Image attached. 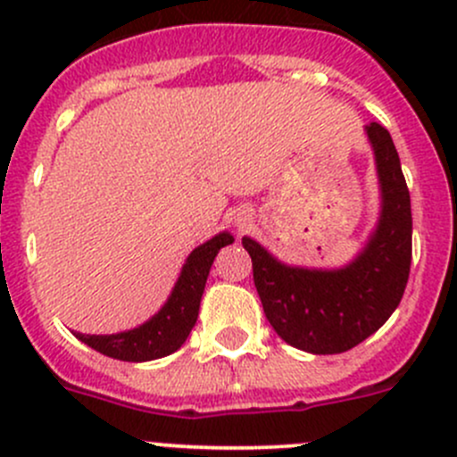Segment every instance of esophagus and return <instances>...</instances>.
<instances>
[{
	"label": "esophagus",
	"mask_w": 457,
	"mask_h": 457,
	"mask_svg": "<svg viewBox=\"0 0 457 457\" xmlns=\"http://www.w3.org/2000/svg\"><path fill=\"white\" fill-rule=\"evenodd\" d=\"M238 220V228H243V225H245V219H237Z\"/></svg>",
	"instance_id": "esophagus-1"
}]
</instances>
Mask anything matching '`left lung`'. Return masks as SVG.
<instances>
[{"label":"left lung","instance_id":"8db88e82","mask_svg":"<svg viewBox=\"0 0 457 457\" xmlns=\"http://www.w3.org/2000/svg\"><path fill=\"white\" fill-rule=\"evenodd\" d=\"M382 214L370 245L334 271L287 267L256 241L243 238L254 285L276 334L303 352L343 353L376 334L400 305L411 267V199L391 135L371 121Z\"/></svg>","mask_w":457,"mask_h":457}]
</instances>
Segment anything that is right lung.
Returning <instances> with one entry per match:
<instances>
[{"instance_id": "right-lung-1", "label": "right lung", "mask_w": 457, "mask_h": 457, "mask_svg": "<svg viewBox=\"0 0 457 457\" xmlns=\"http://www.w3.org/2000/svg\"><path fill=\"white\" fill-rule=\"evenodd\" d=\"M232 241L234 237L223 232L212 238V241L203 243L201 247H196L187 256L181 276H179L177 285L172 289V296L168 298L163 310L152 316L147 322H143L141 327L112 336H75L87 347L96 349L104 356L117 358V361L145 362L170 356L186 343L196 318H199L201 296L214 256L219 254L220 247L229 245Z\"/></svg>"}]
</instances>
